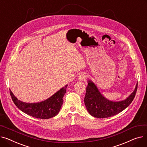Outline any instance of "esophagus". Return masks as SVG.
Wrapping results in <instances>:
<instances>
[{"label":"esophagus","instance_id":"1","mask_svg":"<svg viewBox=\"0 0 147 147\" xmlns=\"http://www.w3.org/2000/svg\"><path fill=\"white\" fill-rule=\"evenodd\" d=\"M86 78H87V76L85 74H84V73L80 74L79 75V79L80 81H83V80H85Z\"/></svg>","mask_w":147,"mask_h":147}]
</instances>
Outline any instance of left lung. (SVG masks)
Here are the masks:
<instances>
[{
	"mask_svg": "<svg viewBox=\"0 0 147 147\" xmlns=\"http://www.w3.org/2000/svg\"><path fill=\"white\" fill-rule=\"evenodd\" d=\"M138 84L135 90L125 100L113 102L102 96L94 83L89 81L84 99V104L92 116L97 118L110 117L121 112L131 104L135 96Z\"/></svg>",
	"mask_w": 147,
	"mask_h": 147,
	"instance_id": "left-lung-1",
	"label": "left lung"
}]
</instances>
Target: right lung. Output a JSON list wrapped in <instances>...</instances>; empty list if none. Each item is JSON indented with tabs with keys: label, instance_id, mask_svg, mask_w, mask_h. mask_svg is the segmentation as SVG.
<instances>
[{
	"label": "right lung",
	"instance_id": "1",
	"mask_svg": "<svg viewBox=\"0 0 147 147\" xmlns=\"http://www.w3.org/2000/svg\"><path fill=\"white\" fill-rule=\"evenodd\" d=\"M67 85L58 90L51 97L38 103H26L18 100L10 90V95L13 103L24 113L33 117L47 119L55 116L63 105V97L66 92Z\"/></svg>",
	"mask_w": 147,
	"mask_h": 147
}]
</instances>
